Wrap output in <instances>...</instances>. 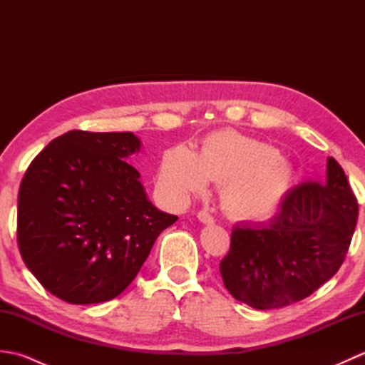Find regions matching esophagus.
<instances>
[{
  "label": "esophagus",
  "mask_w": 365,
  "mask_h": 365,
  "mask_svg": "<svg viewBox=\"0 0 365 365\" xmlns=\"http://www.w3.org/2000/svg\"><path fill=\"white\" fill-rule=\"evenodd\" d=\"M197 218H199L200 222H204V224H213V222H215L213 216H212L210 213H208L207 210H200V212L197 213Z\"/></svg>",
  "instance_id": "obj_1"
}]
</instances>
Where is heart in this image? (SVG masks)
Returning a JSON list of instances; mask_svg holds the SVG:
<instances>
[{"instance_id":"b5f03b06","label":"heart","mask_w":365,"mask_h":365,"mask_svg":"<svg viewBox=\"0 0 365 365\" xmlns=\"http://www.w3.org/2000/svg\"><path fill=\"white\" fill-rule=\"evenodd\" d=\"M208 180L221 183V202L230 216L259 222L281 207L292 169L274 147L235 131L210 135L197 155L185 145L170 147L163 155L158 183L169 199L185 202Z\"/></svg>"}]
</instances>
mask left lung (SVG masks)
Returning <instances> with one entry per match:
<instances>
[{
  "instance_id": "left-lung-1",
  "label": "left lung",
  "mask_w": 365,
  "mask_h": 365,
  "mask_svg": "<svg viewBox=\"0 0 365 365\" xmlns=\"http://www.w3.org/2000/svg\"><path fill=\"white\" fill-rule=\"evenodd\" d=\"M358 221V200L342 166L329 157L327 178L287 192L265 224H238L220 263L224 287L259 311L312 294L345 260Z\"/></svg>"
}]
</instances>
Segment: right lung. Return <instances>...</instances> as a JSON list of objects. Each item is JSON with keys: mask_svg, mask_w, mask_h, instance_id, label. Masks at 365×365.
<instances>
[{"mask_svg": "<svg viewBox=\"0 0 365 365\" xmlns=\"http://www.w3.org/2000/svg\"><path fill=\"white\" fill-rule=\"evenodd\" d=\"M139 149L130 131L72 130L29 165L19 191V250L59 299L96 304L119 297L177 221L147 199L125 161Z\"/></svg>", "mask_w": 365, "mask_h": 365, "instance_id": "obj_1", "label": "right lung"}]
</instances>
